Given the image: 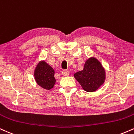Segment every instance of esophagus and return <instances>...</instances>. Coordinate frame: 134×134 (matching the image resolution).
<instances>
[{"instance_id":"esophagus-1","label":"esophagus","mask_w":134,"mask_h":134,"mask_svg":"<svg viewBox=\"0 0 134 134\" xmlns=\"http://www.w3.org/2000/svg\"><path fill=\"white\" fill-rule=\"evenodd\" d=\"M62 74L63 76H68L69 74V72L67 70H63L62 71Z\"/></svg>"}]
</instances>
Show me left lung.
<instances>
[{
    "label": "left lung",
    "mask_w": 134,
    "mask_h": 134,
    "mask_svg": "<svg viewBox=\"0 0 134 134\" xmlns=\"http://www.w3.org/2000/svg\"><path fill=\"white\" fill-rule=\"evenodd\" d=\"M74 77L83 90L94 92L103 85L105 80V71L101 63L94 57L86 61L82 70L74 74Z\"/></svg>",
    "instance_id": "obj_1"
}]
</instances>
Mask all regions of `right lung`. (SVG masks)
Here are the masks:
<instances>
[{"label":"right lung","instance_id":"add662e5","mask_svg":"<svg viewBox=\"0 0 134 134\" xmlns=\"http://www.w3.org/2000/svg\"><path fill=\"white\" fill-rule=\"evenodd\" d=\"M54 74V70L51 66L44 61H41L36 65L34 76L35 81L40 86L49 90L54 86L56 82Z\"/></svg>","mask_w":134,"mask_h":134}]
</instances>
